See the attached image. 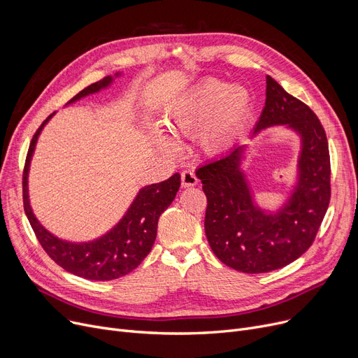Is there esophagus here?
<instances>
[{
	"mask_svg": "<svg viewBox=\"0 0 358 358\" xmlns=\"http://www.w3.org/2000/svg\"><path fill=\"white\" fill-rule=\"evenodd\" d=\"M199 182L196 174L193 171H190V169H185V171L181 173V185L184 187V189H187V187H194L196 184Z\"/></svg>",
	"mask_w": 358,
	"mask_h": 358,
	"instance_id": "obj_1",
	"label": "esophagus"
}]
</instances>
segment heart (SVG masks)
Instances as JSON below:
<instances>
[{"label":"heart","instance_id":"heart-1","mask_svg":"<svg viewBox=\"0 0 358 358\" xmlns=\"http://www.w3.org/2000/svg\"><path fill=\"white\" fill-rule=\"evenodd\" d=\"M250 94L239 85H224L215 80L199 84L187 92L162 117V126L173 135H192L203 152L213 155L227 149L238 136L250 110ZM154 142L164 150H174L171 138L155 130Z\"/></svg>","mask_w":358,"mask_h":358}]
</instances>
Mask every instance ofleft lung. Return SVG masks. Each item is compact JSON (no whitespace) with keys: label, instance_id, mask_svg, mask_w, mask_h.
Listing matches in <instances>:
<instances>
[{"label":"left lung","instance_id":"obj_1","mask_svg":"<svg viewBox=\"0 0 358 358\" xmlns=\"http://www.w3.org/2000/svg\"><path fill=\"white\" fill-rule=\"evenodd\" d=\"M285 126L300 139L296 182L277 210L262 209L242 168L247 145L197 168L208 197L204 231L213 254L228 267L248 273L283 268L308 248L331 197V164L325 130L315 113L267 75L266 106L251 138Z\"/></svg>","mask_w":358,"mask_h":358}]
</instances>
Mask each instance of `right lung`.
Listing matches in <instances>:
<instances>
[{
  "instance_id": "add662e5",
  "label": "right lung",
  "mask_w": 358,
  "mask_h": 358,
  "mask_svg": "<svg viewBox=\"0 0 358 358\" xmlns=\"http://www.w3.org/2000/svg\"><path fill=\"white\" fill-rule=\"evenodd\" d=\"M119 75L120 72L116 73V77ZM113 81H115V77H106L88 85L71 99L68 104L110 87ZM53 116L55 113H52L37 129L29 146L23 173V201L27 219L43 250L64 270L83 278L99 281L123 277L135 270L152 250L157 238L158 219L176 199L181 184L180 174L176 173L165 181L142 187L123 217L116 223V227H113L100 238L87 242H71L55 236L37 220L29 199L31 157L43 127Z\"/></svg>"
}]
</instances>
